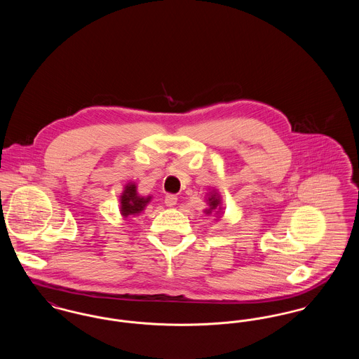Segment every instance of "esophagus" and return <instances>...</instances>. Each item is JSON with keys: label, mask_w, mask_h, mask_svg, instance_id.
Listing matches in <instances>:
<instances>
[{"label": "esophagus", "mask_w": 359, "mask_h": 359, "mask_svg": "<svg viewBox=\"0 0 359 359\" xmlns=\"http://www.w3.org/2000/svg\"><path fill=\"white\" fill-rule=\"evenodd\" d=\"M165 205H168V207H173V205L177 203V196L176 195H173V194H168L167 196H165Z\"/></svg>", "instance_id": "esophagus-1"}]
</instances>
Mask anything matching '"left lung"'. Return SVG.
Returning <instances> with one entry per match:
<instances>
[{
	"mask_svg": "<svg viewBox=\"0 0 359 359\" xmlns=\"http://www.w3.org/2000/svg\"><path fill=\"white\" fill-rule=\"evenodd\" d=\"M207 202H208L210 208L205 210V214H211L212 211H215V214H218V212L222 210V208H221V198H219V195H218L217 192L211 194V196H208Z\"/></svg>",
	"mask_w": 359,
	"mask_h": 359,
	"instance_id": "obj_1",
	"label": "left lung"
}]
</instances>
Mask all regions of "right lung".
Instances as JSON below:
<instances>
[{
    "label": "right lung",
    "instance_id": "1",
    "mask_svg": "<svg viewBox=\"0 0 359 359\" xmlns=\"http://www.w3.org/2000/svg\"><path fill=\"white\" fill-rule=\"evenodd\" d=\"M151 202V196H140L137 194L136 184L129 183L121 195V214L128 218L129 215L140 214L145 205Z\"/></svg>",
    "mask_w": 359,
    "mask_h": 359
}]
</instances>
